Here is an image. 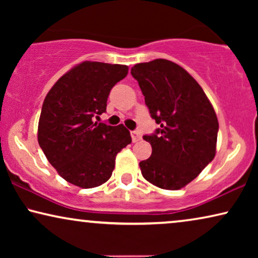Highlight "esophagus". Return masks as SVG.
I'll use <instances>...</instances> for the list:
<instances>
[{"label": "esophagus", "instance_id": "esophagus-1", "mask_svg": "<svg viewBox=\"0 0 258 258\" xmlns=\"http://www.w3.org/2000/svg\"><path fill=\"white\" fill-rule=\"evenodd\" d=\"M130 135H132V139H133V142H139V141L141 140V135L139 132H132L130 133Z\"/></svg>", "mask_w": 258, "mask_h": 258}]
</instances>
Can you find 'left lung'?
Returning <instances> with one entry per match:
<instances>
[{
  "instance_id": "obj_1",
  "label": "left lung",
  "mask_w": 258,
  "mask_h": 258,
  "mask_svg": "<svg viewBox=\"0 0 258 258\" xmlns=\"http://www.w3.org/2000/svg\"><path fill=\"white\" fill-rule=\"evenodd\" d=\"M132 75L150 116L160 124L154 134L143 136L153 153L140 162L141 172L158 188L181 189L214 160L216 112L196 80L174 62L157 58L139 63Z\"/></svg>"
}]
</instances>
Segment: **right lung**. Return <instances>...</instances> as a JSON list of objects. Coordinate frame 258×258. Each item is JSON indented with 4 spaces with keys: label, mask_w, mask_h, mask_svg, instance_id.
I'll list each match as a JSON object with an SVG mask.
<instances>
[{
    "label": "right lung",
    "mask_w": 258,
    "mask_h": 258,
    "mask_svg": "<svg viewBox=\"0 0 258 258\" xmlns=\"http://www.w3.org/2000/svg\"><path fill=\"white\" fill-rule=\"evenodd\" d=\"M126 74V66L86 61L64 74L45 96L38 144L67 182L84 189L103 184L116 155L132 143L123 124L94 122L107 110L109 93Z\"/></svg>",
    "instance_id": "add662e5"
}]
</instances>
